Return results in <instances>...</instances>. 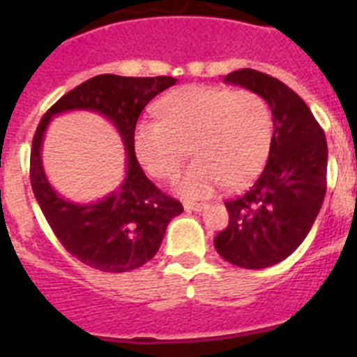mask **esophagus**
I'll return each instance as SVG.
<instances>
[{"label": "esophagus", "mask_w": 357, "mask_h": 357, "mask_svg": "<svg viewBox=\"0 0 357 357\" xmlns=\"http://www.w3.org/2000/svg\"><path fill=\"white\" fill-rule=\"evenodd\" d=\"M207 204H198V202H184V209L185 211H202L206 209Z\"/></svg>", "instance_id": "1"}]
</instances>
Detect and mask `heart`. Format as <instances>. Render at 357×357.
Masks as SVG:
<instances>
[{
  "instance_id": "heart-1",
  "label": "heart",
  "mask_w": 357,
  "mask_h": 357,
  "mask_svg": "<svg viewBox=\"0 0 357 357\" xmlns=\"http://www.w3.org/2000/svg\"><path fill=\"white\" fill-rule=\"evenodd\" d=\"M159 119H139L132 146L155 178H173L189 151L195 160L176 181L185 198H206L222 185L247 188L259 175L273 139V114L261 94L191 84L155 103Z\"/></svg>"
}]
</instances>
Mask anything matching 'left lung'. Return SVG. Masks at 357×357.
<instances>
[{
    "label": "left lung",
    "instance_id": "1",
    "mask_svg": "<svg viewBox=\"0 0 357 357\" xmlns=\"http://www.w3.org/2000/svg\"><path fill=\"white\" fill-rule=\"evenodd\" d=\"M223 80L261 94L273 114L266 166L250 191L225 202L229 225L214 238L223 259L261 270L291 255L313 227L327 189V141L304 100L277 78L238 69Z\"/></svg>",
    "mask_w": 357,
    "mask_h": 357
}]
</instances>
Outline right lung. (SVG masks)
Returning <instances> with one entry per match:
<instances>
[{"label": "right lung", "mask_w": 357, "mask_h": 357, "mask_svg": "<svg viewBox=\"0 0 357 357\" xmlns=\"http://www.w3.org/2000/svg\"><path fill=\"white\" fill-rule=\"evenodd\" d=\"M175 82L172 77L98 75L64 94L37 127L30 155L33 195L66 250L94 270L123 273L143 266L159 250L168 223L184 211L181 202L148 181L132 146V130L143 109ZM73 109L96 112L109 119L128 151L126 178L120 188L91 204H77L56 194L45 176L40 155L49 121Z\"/></svg>", "instance_id": "add662e5"}]
</instances>
